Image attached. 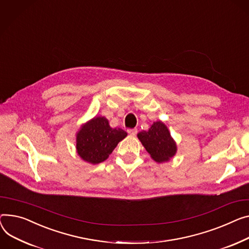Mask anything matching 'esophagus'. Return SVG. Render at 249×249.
<instances>
[{"label":"esophagus","mask_w":249,"mask_h":249,"mask_svg":"<svg viewBox=\"0 0 249 249\" xmlns=\"http://www.w3.org/2000/svg\"><path fill=\"white\" fill-rule=\"evenodd\" d=\"M128 133L131 135V136H135L137 134V129H128Z\"/></svg>","instance_id":"1"}]
</instances>
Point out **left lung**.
I'll list each match as a JSON object with an SVG mask.
<instances>
[{
  "label": "left lung",
  "mask_w": 249,
  "mask_h": 249,
  "mask_svg": "<svg viewBox=\"0 0 249 249\" xmlns=\"http://www.w3.org/2000/svg\"><path fill=\"white\" fill-rule=\"evenodd\" d=\"M138 139L157 163L169 161L177 152V145L172 138L168 127L161 121L154 122L147 131L137 134Z\"/></svg>",
  "instance_id": "obj_1"
}]
</instances>
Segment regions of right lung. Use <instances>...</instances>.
Returning a JSON list of instances; mask_svg holds the SVG:
<instances>
[{"instance_id":"add662e5","label":"right lung","mask_w":249,"mask_h":249,"mask_svg":"<svg viewBox=\"0 0 249 249\" xmlns=\"http://www.w3.org/2000/svg\"><path fill=\"white\" fill-rule=\"evenodd\" d=\"M126 136L121 128H112L107 118L96 116L82 124L76 133L77 154L85 162L99 164L109 157Z\"/></svg>"}]
</instances>
